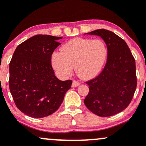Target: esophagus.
Wrapping results in <instances>:
<instances>
[{
    "instance_id": "34e87169",
    "label": "esophagus",
    "mask_w": 146,
    "mask_h": 146,
    "mask_svg": "<svg viewBox=\"0 0 146 146\" xmlns=\"http://www.w3.org/2000/svg\"><path fill=\"white\" fill-rule=\"evenodd\" d=\"M79 85H80V83L76 81V80H73V83H72V87L75 88V87H78Z\"/></svg>"
}]
</instances>
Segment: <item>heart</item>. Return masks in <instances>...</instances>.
I'll list each match as a JSON object with an SVG mask.
<instances>
[{
  "mask_svg": "<svg viewBox=\"0 0 146 146\" xmlns=\"http://www.w3.org/2000/svg\"><path fill=\"white\" fill-rule=\"evenodd\" d=\"M61 52L51 56V64L58 76L66 78L73 73L82 79L96 76L104 66L108 54L106 44L102 39L75 38L64 44Z\"/></svg>",
  "mask_w": 146,
  "mask_h": 146,
  "instance_id": "heart-1",
  "label": "heart"
}]
</instances>
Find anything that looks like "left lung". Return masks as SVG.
Returning <instances> with one entry per match:
<instances>
[{"instance_id":"left-lung-1","label":"left lung","mask_w":146,"mask_h":146,"mask_svg":"<svg viewBox=\"0 0 146 146\" xmlns=\"http://www.w3.org/2000/svg\"><path fill=\"white\" fill-rule=\"evenodd\" d=\"M85 35L100 36L108 54L100 74L86 82L90 90L84 103L96 115L111 117L125 110L133 98L137 85L135 59L125 41L114 32L100 29Z\"/></svg>"}]
</instances>
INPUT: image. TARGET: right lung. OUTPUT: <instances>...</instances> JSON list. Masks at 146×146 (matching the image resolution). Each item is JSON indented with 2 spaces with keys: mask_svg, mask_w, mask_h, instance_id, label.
Segmentation results:
<instances>
[{
  "mask_svg": "<svg viewBox=\"0 0 146 146\" xmlns=\"http://www.w3.org/2000/svg\"><path fill=\"white\" fill-rule=\"evenodd\" d=\"M62 37L32 36L17 46L10 62L9 88L17 108L32 118L55 112L63 102L72 80L61 81L54 75L51 55Z\"/></svg>",
  "mask_w": 146,
  "mask_h": 146,
  "instance_id": "right-lung-1",
  "label": "right lung"
}]
</instances>
